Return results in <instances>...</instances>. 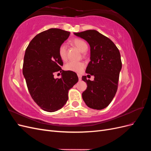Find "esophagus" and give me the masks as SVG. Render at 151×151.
I'll return each instance as SVG.
<instances>
[{
    "instance_id": "esophagus-1",
    "label": "esophagus",
    "mask_w": 151,
    "mask_h": 151,
    "mask_svg": "<svg viewBox=\"0 0 151 151\" xmlns=\"http://www.w3.org/2000/svg\"><path fill=\"white\" fill-rule=\"evenodd\" d=\"M77 76H78V78H79V80L81 81V79H82V76L81 74H77Z\"/></svg>"
}]
</instances>
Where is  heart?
<instances>
[{
	"instance_id": "heart-1",
	"label": "heart",
	"mask_w": 151,
	"mask_h": 151,
	"mask_svg": "<svg viewBox=\"0 0 151 151\" xmlns=\"http://www.w3.org/2000/svg\"><path fill=\"white\" fill-rule=\"evenodd\" d=\"M71 43L76 47L81 52H85L88 50V46L85 41L79 38H75L71 41ZM58 55L63 61L67 60V48L65 44L61 45L58 48ZM85 67V64L82 62H68L65 65V70L74 72H81L83 71Z\"/></svg>"
}]
</instances>
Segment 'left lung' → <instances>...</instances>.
<instances>
[{
  "label": "left lung",
  "mask_w": 151,
  "mask_h": 151,
  "mask_svg": "<svg viewBox=\"0 0 151 151\" xmlns=\"http://www.w3.org/2000/svg\"><path fill=\"white\" fill-rule=\"evenodd\" d=\"M74 35L90 45L91 61L86 72L94 77L93 81L87 79L86 76L82 77L88 86L82 94L83 99L91 108L104 109L111 102L117 91L122 65L120 52L110 39L96 30Z\"/></svg>",
  "instance_id": "left-lung-1"
}]
</instances>
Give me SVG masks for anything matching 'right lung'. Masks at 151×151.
I'll list each match as a JSON object with an SVG mask.
<instances>
[{
    "label": "right lung",
    "instance_id": "add662e5",
    "mask_svg": "<svg viewBox=\"0 0 151 151\" xmlns=\"http://www.w3.org/2000/svg\"><path fill=\"white\" fill-rule=\"evenodd\" d=\"M70 35V32L51 28L38 34L27 47L22 74L34 101L48 112L61 109L68 100V90L77 82L76 73L64 71L58 55V48ZM55 72L62 73L60 79L54 78Z\"/></svg>",
    "mask_w": 151,
    "mask_h": 151
}]
</instances>
